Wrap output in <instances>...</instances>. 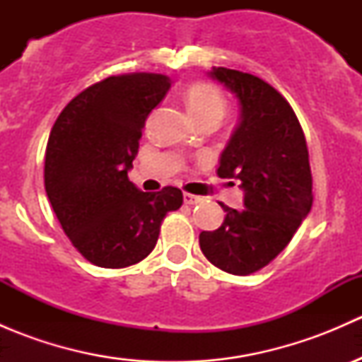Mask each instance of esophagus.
Instances as JSON below:
<instances>
[{
  "label": "esophagus",
  "mask_w": 362,
  "mask_h": 362,
  "mask_svg": "<svg viewBox=\"0 0 362 362\" xmlns=\"http://www.w3.org/2000/svg\"><path fill=\"white\" fill-rule=\"evenodd\" d=\"M184 202L187 203V204H198L199 202H202V198H199V196L187 194V192H185V194H184Z\"/></svg>",
  "instance_id": "esophagus-1"
}]
</instances>
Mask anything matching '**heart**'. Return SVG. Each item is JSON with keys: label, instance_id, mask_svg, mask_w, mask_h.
<instances>
[{"label": "heart", "instance_id": "heart-1", "mask_svg": "<svg viewBox=\"0 0 362 362\" xmlns=\"http://www.w3.org/2000/svg\"><path fill=\"white\" fill-rule=\"evenodd\" d=\"M185 105L192 119L198 124L215 122L224 117L226 113V98L217 86L210 82L192 83L185 90Z\"/></svg>", "mask_w": 362, "mask_h": 362}]
</instances>
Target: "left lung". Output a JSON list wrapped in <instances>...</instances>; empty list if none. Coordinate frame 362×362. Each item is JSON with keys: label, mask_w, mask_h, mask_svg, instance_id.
<instances>
[{"label": "left lung", "mask_w": 362, "mask_h": 362, "mask_svg": "<svg viewBox=\"0 0 362 362\" xmlns=\"http://www.w3.org/2000/svg\"><path fill=\"white\" fill-rule=\"evenodd\" d=\"M236 96L240 122L218 159L217 175L235 178L242 210L221 203L224 222L199 235L204 257L233 275H249L276 257L312 210L308 148L298 117L279 90L250 73L211 68Z\"/></svg>", "instance_id": "1"}]
</instances>
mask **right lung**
<instances>
[{
    "instance_id": "1",
    "label": "right lung",
    "mask_w": 362,
    "mask_h": 362,
    "mask_svg": "<svg viewBox=\"0 0 362 362\" xmlns=\"http://www.w3.org/2000/svg\"><path fill=\"white\" fill-rule=\"evenodd\" d=\"M171 80L156 73L108 76L59 113L45 152V191L75 249L101 268L136 264L154 250L160 222L182 191L144 192L127 171L148 113Z\"/></svg>"
}]
</instances>
